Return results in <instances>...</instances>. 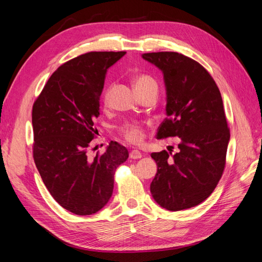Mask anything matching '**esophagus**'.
I'll use <instances>...</instances> for the list:
<instances>
[{"instance_id": "1", "label": "esophagus", "mask_w": 262, "mask_h": 262, "mask_svg": "<svg viewBox=\"0 0 262 262\" xmlns=\"http://www.w3.org/2000/svg\"><path fill=\"white\" fill-rule=\"evenodd\" d=\"M141 157H142V154L138 149H133L130 152V158H132V160H139Z\"/></svg>"}]
</instances>
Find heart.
<instances>
[{"label": "heart", "instance_id": "heart-1", "mask_svg": "<svg viewBox=\"0 0 262 262\" xmlns=\"http://www.w3.org/2000/svg\"><path fill=\"white\" fill-rule=\"evenodd\" d=\"M134 87L138 93L144 91L148 87L156 86V82L154 78L146 74H140L134 77ZM110 95H112V89L108 87V89L102 94V105L108 106L110 101ZM119 132L122 136V138L129 142L131 144H140L142 141L144 140L145 137V129L144 124L138 122V121H126L123 124L119 126Z\"/></svg>", "mask_w": 262, "mask_h": 262}]
</instances>
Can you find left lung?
Masks as SVG:
<instances>
[{
  "instance_id": "obj_1",
  "label": "left lung",
  "mask_w": 262,
  "mask_h": 262,
  "mask_svg": "<svg viewBox=\"0 0 262 262\" xmlns=\"http://www.w3.org/2000/svg\"><path fill=\"white\" fill-rule=\"evenodd\" d=\"M163 71L167 94L157 139L180 138L179 150L152 153L157 172L150 184L154 200L168 211L195 207L214 191L223 175L229 129L216 83L199 62L178 52L144 53Z\"/></svg>"
}]
</instances>
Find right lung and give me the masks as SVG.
Instances as JSON below:
<instances>
[{"mask_svg": "<svg viewBox=\"0 0 262 262\" xmlns=\"http://www.w3.org/2000/svg\"><path fill=\"white\" fill-rule=\"evenodd\" d=\"M124 54L93 51L63 63L34 102L36 167L53 199L77 215L105 207L113 194L115 171L129 157L128 149L114 141L105 153L89 155L106 72Z\"/></svg>", "mask_w": 262, "mask_h": 262, "instance_id": "obj_1", "label": "right lung"}]
</instances>
